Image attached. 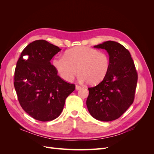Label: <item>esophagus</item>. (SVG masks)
Returning a JSON list of instances; mask_svg holds the SVG:
<instances>
[{"label":"esophagus","mask_w":154,"mask_h":154,"mask_svg":"<svg viewBox=\"0 0 154 154\" xmlns=\"http://www.w3.org/2000/svg\"><path fill=\"white\" fill-rule=\"evenodd\" d=\"M82 88V87L81 86H80V85H76V90H80V88Z\"/></svg>","instance_id":"34e87169"}]
</instances>
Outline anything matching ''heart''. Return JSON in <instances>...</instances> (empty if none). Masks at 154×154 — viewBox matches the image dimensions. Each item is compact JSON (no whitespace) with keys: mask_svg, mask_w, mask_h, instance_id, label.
Here are the masks:
<instances>
[{"mask_svg":"<svg viewBox=\"0 0 154 154\" xmlns=\"http://www.w3.org/2000/svg\"><path fill=\"white\" fill-rule=\"evenodd\" d=\"M52 65L63 80L71 82L78 72L80 82L96 85L106 76L110 67L109 55L103 51L81 46L67 51L64 56H56Z\"/></svg>","mask_w":154,"mask_h":154,"instance_id":"heart-1","label":"heart"}]
</instances>
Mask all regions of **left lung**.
I'll list each match as a JSON object with an SVG mask.
<instances>
[{"instance_id":"left-lung-1","label":"left lung","mask_w":154,"mask_h":154,"mask_svg":"<svg viewBox=\"0 0 154 154\" xmlns=\"http://www.w3.org/2000/svg\"><path fill=\"white\" fill-rule=\"evenodd\" d=\"M94 48L106 51L110 67L103 81L88 88L86 104L93 118L110 122L119 118L133 103L137 74L130 52L122 44L109 40Z\"/></svg>"}]
</instances>
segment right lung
<instances>
[{
    "mask_svg": "<svg viewBox=\"0 0 154 154\" xmlns=\"http://www.w3.org/2000/svg\"><path fill=\"white\" fill-rule=\"evenodd\" d=\"M60 51L46 40H35L22 51L17 63L14 86L18 101L26 112L41 122L58 118L66 99L75 89L50 62Z\"/></svg>",
    "mask_w": 154,
    "mask_h": 154,
    "instance_id": "1",
    "label": "right lung"
}]
</instances>
